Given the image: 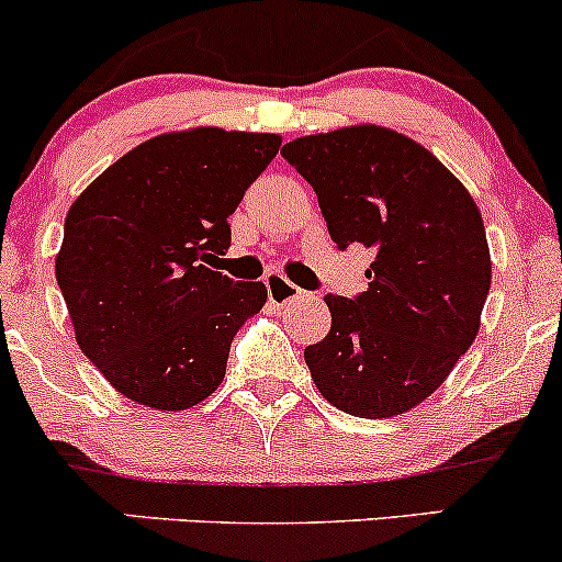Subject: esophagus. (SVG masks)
Segmentation results:
<instances>
[{"label": "esophagus", "mask_w": 562, "mask_h": 562, "mask_svg": "<svg viewBox=\"0 0 562 562\" xmlns=\"http://www.w3.org/2000/svg\"><path fill=\"white\" fill-rule=\"evenodd\" d=\"M263 285H267V295L274 306H285L304 295L301 288H295L285 274H277V271H271V274L263 277Z\"/></svg>", "instance_id": "obj_1"}]
</instances>
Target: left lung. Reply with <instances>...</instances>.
<instances>
[{"mask_svg":"<svg viewBox=\"0 0 562 562\" xmlns=\"http://www.w3.org/2000/svg\"><path fill=\"white\" fill-rule=\"evenodd\" d=\"M282 157L312 183L333 243L373 250L366 293L325 295L330 333L304 349L312 381L349 416L408 413L480 333L491 250L477 202L418 140L381 125L304 135Z\"/></svg>","mask_w":562,"mask_h":562,"instance_id":"8db88e82","label":"left lung"}]
</instances>
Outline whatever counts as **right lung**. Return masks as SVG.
Returning a JSON list of instances; mask_svg holds the SVG:
<instances>
[{
    "label": "right lung",
    "mask_w": 562,
    "mask_h": 562,
    "mask_svg": "<svg viewBox=\"0 0 562 562\" xmlns=\"http://www.w3.org/2000/svg\"><path fill=\"white\" fill-rule=\"evenodd\" d=\"M274 133L189 127L144 140L77 200L55 280L79 349L116 392L187 411L218 390L263 282L215 271L229 215L280 151Z\"/></svg>",
    "instance_id": "1"
}]
</instances>
